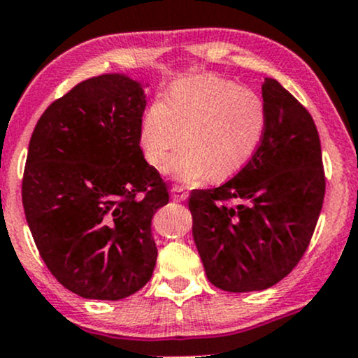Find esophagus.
I'll list each match as a JSON object with an SVG mask.
<instances>
[{
  "instance_id": "1",
  "label": "esophagus",
  "mask_w": 358,
  "mask_h": 358,
  "mask_svg": "<svg viewBox=\"0 0 358 358\" xmlns=\"http://www.w3.org/2000/svg\"><path fill=\"white\" fill-rule=\"evenodd\" d=\"M171 199L175 200V202H185V200L188 199V192H185L182 187H171Z\"/></svg>"
}]
</instances>
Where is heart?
<instances>
[{"instance_id":"1","label":"heart","mask_w":358,"mask_h":358,"mask_svg":"<svg viewBox=\"0 0 358 358\" xmlns=\"http://www.w3.org/2000/svg\"><path fill=\"white\" fill-rule=\"evenodd\" d=\"M264 129L266 108L256 92L215 76H195L175 82L165 101L148 106L139 145L148 162L158 166L183 136L185 146L163 170L185 185H200L212 175L227 178L242 170Z\"/></svg>"}]
</instances>
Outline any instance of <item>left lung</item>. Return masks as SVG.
Returning <instances> with one entry per match:
<instances>
[{"label":"left lung","instance_id":"obj_1","mask_svg":"<svg viewBox=\"0 0 358 358\" xmlns=\"http://www.w3.org/2000/svg\"><path fill=\"white\" fill-rule=\"evenodd\" d=\"M266 129L250 162L188 199L192 234L213 286L231 293L268 289L303 257L323 207L324 175L310 113L276 79L262 84ZM236 199V208L223 202Z\"/></svg>","mask_w":358,"mask_h":358}]
</instances>
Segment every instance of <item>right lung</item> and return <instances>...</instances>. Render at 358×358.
Segmentation results:
<instances>
[{"mask_svg":"<svg viewBox=\"0 0 358 358\" xmlns=\"http://www.w3.org/2000/svg\"><path fill=\"white\" fill-rule=\"evenodd\" d=\"M148 85L126 73L80 82L31 134L24 217L47 268L82 298L117 301L153 274L151 219L170 196L139 146Z\"/></svg>","mask_w":358,"mask_h":358,"instance_id":"right-lung-1","label":"right lung"}]
</instances>
